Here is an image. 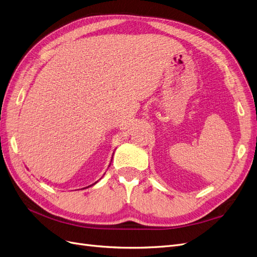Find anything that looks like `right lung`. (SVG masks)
Instances as JSON below:
<instances>
[{
    "instance_id": "right-lung-1",
    "label": "right lung",
    "mask_w": 257,
    "mask_h": 257,
    "mask_svg": "<svg viewBox=\"0 0 257 257\" xmlns=\"http://www.w3.org/2000/svg\"><path fill=\"white\" fill-rule=\"evenodd\" d=\"M95 183H96V182H95ZM95 183H94V184H95ZM94 184H92V185H94ZM90 186H91V185H90ZM88 187H89V186H88Z\"/></svg>"
}]
</instances>
